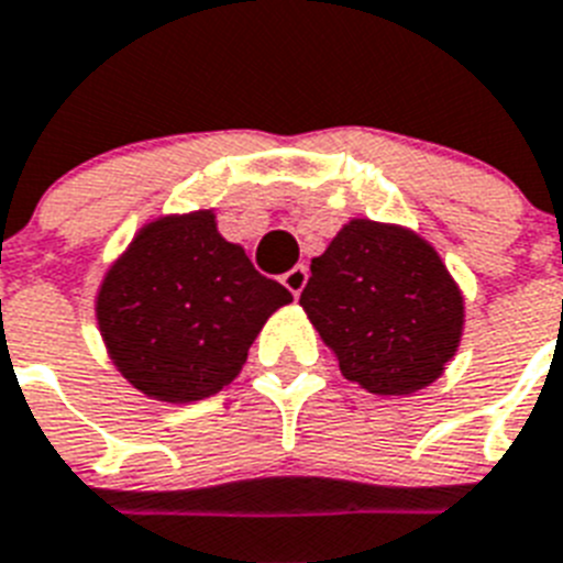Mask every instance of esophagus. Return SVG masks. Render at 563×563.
Listing matches in <instances>:
<instances>
[{"instance_id":"34e87169","label":"esophagus","mask_w":563,"mask_h":563,"mask_svg":"<svg viewBox=\"0 0 563 563\" xmlns=\"http://www.w3.org/2000/svg\"><path fill=\"white\" fill-rule=\"evenodd\" d=\"M306 280H309V268H306V266H295V268H289V272L283 274V286H286V289H289L295 297L303 291Z\"/></svg>"}]
</instances>
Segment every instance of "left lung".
Returning a JSON list of instances; mask_svg holds the SVG:
<instances>
[{"mask_svg":"<svg viewBox=\"0 0 563 563\" xmlns=\"http://www.w3.org/2000/svg\"><path fill=\"white\" fill-rule=\"evenodd\" d=\"M300 306L340 372L375 395L441 377L464 332V297L438 252L400 225L352 220L311 260Z\"/></svg>","mask_w":563,"mask_h":563,"instance_id":"obj_1","label":"left lung"}]
</instances>
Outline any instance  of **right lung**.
<instances>
[{
	"instance_id": "1",
	"label": "right lung",
	"mask_w": 563,
	"mask_h": 563,
	"mask_svg": "<svg viewBox=\"0 0 563 563\" xmlns=\"http://www.w3.org/2000/svg\"><path fill=\"white\" fill-rule=\"evenodd\" d=\"M291 291L268 280L211 211L159 217L111 268L97 297L99 332L117 369L148 398L217 395Z\"/></svg>"
}]
</instances>
